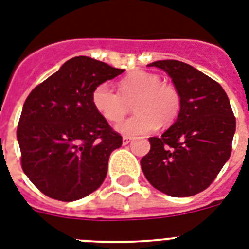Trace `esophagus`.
<instances>
[{"instance_id": "obj_1", "label": "esophagus", "mask_w": 249, "mask_h": 249, "mask_svg": "<svg viewBox=\"0 0 249 249\" xmlns=\"http://www.w3.org/2000/svg\"><path fill=\"white\" fill-rule=\"evenodd\" d=\"M131 141H133V138L131 137H126V135H125V137H123V144H124V145L129 144Z\"/></svg>"}]
</instances>
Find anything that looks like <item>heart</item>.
Wrapping results in <instances>:
<instances>
[{
    "label": "heart",
    "instance_id": "1",
    "mask_svg": "<svg viewBox=\"0 0 249 249\" xmlns=\"http://www.w3.org/2000/svg\"><path fill=\"white\" fill-rule=\"evenodd\" d=\"M92 104L102 118L118 123L134 106L137 114L116 125L124 135L147 134L158 125H170L181 110L178 89L168 82H162L156 73L134 71L120 79L119 92L108 83L96 86Z\"/></svg>",
    "mask_w": 249,
    "mask_h": 249
}]
</instances>
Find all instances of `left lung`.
<instances>
[{
    "mask_svg": "<svg viewBox=\"0 0 249 249\" xmlns=\"http://www.w3.org/2000/svg\"><path fill=\"white\" fill-rule=\"evenodd\" d=\"M181 96L176 121L162 137L149 138L150 150L141 160L154 189L187 197L208 189L231 152L235 118L220 85L190 64L157 60Z\"/></svg>",
    "mask_w": 249,
    "mask_h": 249,
    "instance_id": "1",
    "label": "left lung"
}]
</instances>
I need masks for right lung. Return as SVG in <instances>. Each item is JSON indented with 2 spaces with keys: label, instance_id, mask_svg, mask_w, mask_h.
I'll return each instance as SVG.
<instances>
[{
  "label": "right lung",
  "instance_id": "right-lung-1",
  "mask_svg": "<svg viewBox=\"0 0 249 249\" xmlns=\"http://www.w3.org/2000/svg\"><path fill=\"white\" fill-rule=\"evenodd\" d=\"M123 72L74 57L28 96L18 126L21 167L44 195L76 201L104 182L108 157L123 139L96 111L92 92Z\"/></svg>",
  "mask_w": 249,
  "mask_h": 249
}]
</instances>
